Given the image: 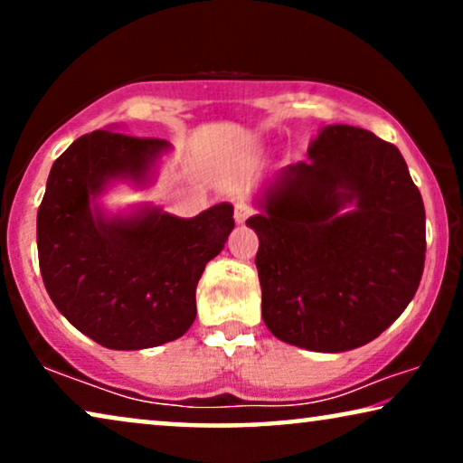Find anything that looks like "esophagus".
I'll return each instance as SVG.
<instances>
[{
	"mask_svg": "<svg viewBox=\"0 0 463 463\" xmlns=\"http://www.w3.org/2000/svg\"><path fill=\"white\" fill-rule=\"evenodd\" d=\"M250 208L246 206V204H242V202H240V204H236V208H233V219H236V223H240L242 225L246 219L250 217Z\"/></svg>",
	"mask_w": 463,
	"mask_h": 463,
	"instance_id": "obj_1",
	"label": "esophagus"
}]
</instances>
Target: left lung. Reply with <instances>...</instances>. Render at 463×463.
<instances>
[{
	"mask_svg": "<svg viewBox=\"0 0 463 463\" xmlns=\"http://www.w3.org/2000/svg\"><path fill=\"white\" fill-rule=\"evenodd\" d=\"M250 202L263 322L284 344L356 350L413 299L426 211L396 145L358 126H325L307 162L278 170Z\"/></svg>",
	"mask_w": 463,
	"mask_h": 463,
	"instance_id": "8db88e82",
	"label": "left lung"
}]
</instances>
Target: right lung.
Instances as JSON below:
<instances>
[{"label":"right lung","instance_id":"add662e5","mask_svg":"<svg viewBox=\"0 0 463 463\" xmlns=\"http://www.w3.org/2000/svg\"><path fill=\"white\" fill-rule=\"evenodd\" d=\"M94 130L52 164L37 211L40 271L56 309L109 350H147L194 325L195 287L233 230V206L192 219L154 204L109 211L100 202L118 183L154 185L173 145Z\"/></svg>","mask_w":463,"mask_h":463}]
</instances>
